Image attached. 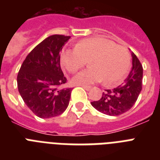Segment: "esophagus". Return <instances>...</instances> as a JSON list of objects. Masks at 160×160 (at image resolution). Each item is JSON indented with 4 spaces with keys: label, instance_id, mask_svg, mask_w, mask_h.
I'll return each mask as SVG.
<instances>
[{
    "label": "esophagus",
    "instance_id": "obj_1",
    "mask_svg": "<svg viewBox=\"0 0 160 160\" xmlns=\"http://www.w3.org/2000/svg\"><path fill=\"white\" fill-rule=\"evenodd\" d=\"M80 86H82V87L84 88L85 90H90V89H91V87H90V86H87V85H80Z\"/></svg>",
    "mask_w": 160,
    "mask_h": 160
}]
</instances>
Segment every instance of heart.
I'll list each match as a JSON object with an SVG mask.
<instances>
[{"mask_svg":"<svg viewBox=\"0 0 160 160\" xmlns=\"http://www.w3.org/2000/svg\"><path fill=\"white\" fill-rule=\"evenodd\" d=\"M60 61L70 73L77 72L89 61L90 68L73 77L72 82L77 85H92L103 80L106 85H112L124 79L130 66L126 49L101 37L85 39L75 49L63 50Z\"/></svg>","mask_w":160,"mask_h":160,"instance_id":"1","label":"heart"}]
</instances>
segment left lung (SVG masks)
I'll return each instance as SVG.
<instances>
[{"label": "left lung", "instance_id": "left-lung-1", "mask_svg": "<svg viewBox=\"0 0 160 160\" xmlns=\"http://www.w3.org/2000/svg\"><path fill=\"white\" fill-rule=\"evenodd\" d=\"M132 69L122 85L113 90L103 92L100 100L91 102L98 111L110 116H116L127 112L135 104L142 90L143 66L133 52Z\"/></svg>", "mask_w": 160, "mask_h": 160}]
</instances>
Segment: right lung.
<instances>
[{"label": "right lung", "mask_w": 160, "mask_h": 160, "mask_svg": "<svg viewBox=\"0 0 160 160\" xmlns=\"http://www.w3.org/2000/svg\"><path fill=\"white\" fill-rule=\"evenodd\" d=\"M70 38L53 35L37 45L26 56L17 75L21 98L36 116L43 119L60 115L69 105L71 88L60 68V51Z\"/></svg>", "instance_id": "right-lung-1"}]
</instances>
